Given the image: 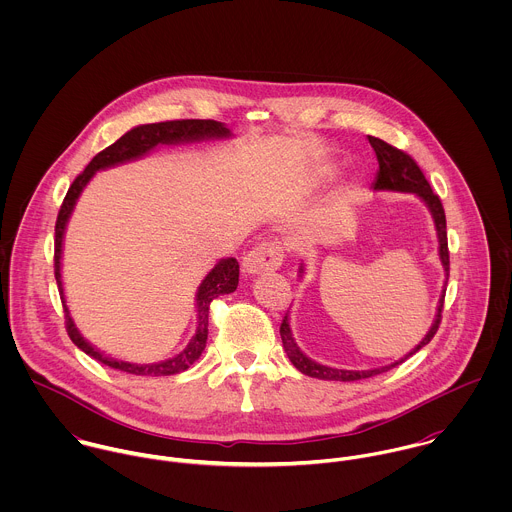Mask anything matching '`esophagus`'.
Here are the masks:
<instances>
[{
	"mask_svg": "<svg viewBox=\"0 0 512 512\" xmlns=\"http://www.w3.org/2000/svg\"><path fill=\"white\" fill-rule=\"evenodd\" d=\"M284 262V248L278 240H270V242H262L256 248H252L244 260H242V268L248 276H256V274H264V272H276Z\"/></svg>",
	"mask_w": 512,
	"mask_h": 512,
	"instance_id": "34e87169",
	"label": "esophagus"
}]
</instances>
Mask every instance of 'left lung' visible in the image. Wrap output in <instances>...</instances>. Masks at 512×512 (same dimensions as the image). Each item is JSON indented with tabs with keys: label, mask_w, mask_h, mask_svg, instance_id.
Returning <instances> with one entry per match:
<instances>
[{
	"label": "left lung",
	"mask_w": 512,
	"mask_h": 512,
	"mask_svg": "<svg viewBox=\"0 0 512 512\" xmlns=\"http://www.w3.org/2000/svg\"><path fill=\"white\" fill-rule=\"evenodd\" d=\"M368 142L376 153V159H378V173H376V179H374V189L376 191H400V193H416L430 209L434 222H436V230H438L439 240V258H441V264H443V270H445V286H447V280H449V248H447V230H445V211H443V205L439 201L438 195L432 191L426 175L422 173L420 165L402 149L398 147L390 146L386 144L384 140L380 138H374V136H368ZM303 272V270H301ZM443 297H445V290L443 295L439 299L438 315H436V321L432 325V329L428 331V335L420 341V345L410 351L404 359L396 361L394 365L382 366V368H372V370H343V368H331V366L319 365L315 361H311L309 357H305L299 347L295 345L292 337V329H290V323H288V313L280 325V335H282V343H284V349L292 361V365L307 374V376H313V378H321V380H341V382H353V380H363V378H370L374 374H380V372H386L390 370L392 366L402 365L408 357H412L414 353H418L424 345H428L434 335L438 333L439 323H441V311H443Z\"/></svg>",
	"instance_id": "obj_1"
}]
</instances>
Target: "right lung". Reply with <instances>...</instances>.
Instances as JSON below:
<instances>
[{"label": "right lung", "mask_w": 512, "mask_h": 512, "mask_svg": "<svg viewBox=\"0 0 512 512\" xmlns=\"http://www.w3.org/2000/svg\"><path fill=\"white\" fill-rule=\"evenodd\" d=\"M226 136H230V132L215 120H171V122H157V124L138 126V128L130 130L128 134H124L112 146L96 153L92 157V161L86 165V169L74 179L73 185L69 187L67 197L61 205L59 217H57V224H55V278H57V286H59L61 295H63L61 252H63L65 226H67V220L73 213L74 203H76L78 195L82 193V189L86 187V183L92 179V175L98 169H106V167H112L116 163L136 159V157L144 155L159 144L197 142V140L226 138ZM236 286H238V262H236V258L220 260L219 264L207 274V278L203 280V284L199 286V292H197V333H195V337L191 339V343L177 357L161 361V363H151V365H136V363L118 361V359H112V357L100 353L98 349H94L88 341H84V337L74 327L73 317L69 315V309L65 305V295L61 299H63V307H65L67 333H69L74 345L80 351H84L88 357L96 359L102 365L128 372V374H136V376H169V374H177V372L187 370L201 357V353L205 351V345H207V335H209V307H211V301L217 299L219 295H224V293L234 292Z\"/></svg>", "instance_id": "1"}]
</instances>
